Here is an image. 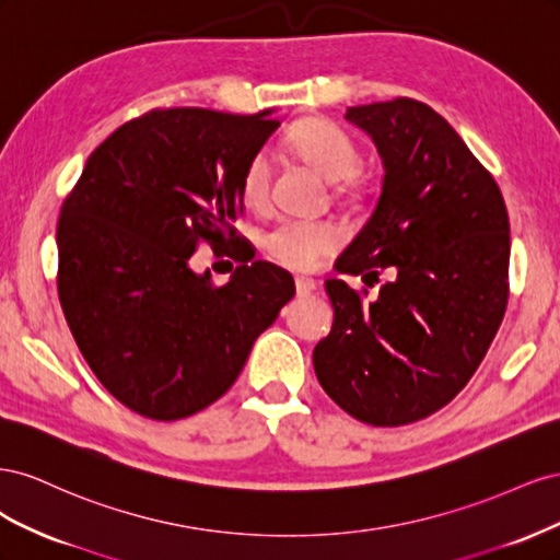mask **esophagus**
Returning a JSON list of instances; mask_svg holds the SVG:
<instances>
[{"mask_svg":"<svg viewBox=\"0 0 560 560\" xmlns=\"http://www.w3.org/2000/svg\"><path fill=\"white\" fill-rule=\"evenodd\" d=\"M296 292L299 294H313L317 290V282L313 278H296Z\"/></svg>","mask_w":560,"mask_h":560,"instance_id":"34e87169","label":"esophagus"}]
</instances>
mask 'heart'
Here are the masks:
<instances>
[{
    "label": "heart",
    "mask_w": 560,
    "mask_h": 560,
    "mask_svg": "<svg viewBox=\"0 0 560 560\" xmlns=\"http://www.w3.org/2000/svg\"><path fill=\"white\" fill-rule=\"evenodd\" d=\"M287 142L329 182L350 177L360 165L358 144L350 140L346 130L331 121H303L290 130ZM268 182L270 161L266 151H259L247 163V171L243 175L241 189L247 206H261L268 196ZM338 243H341V231L336 224L313 222V219H280L264 235V247L270 257L296 270L317 266L322 254L331 252Z\"/></svg>",
    "instance_id": "b5f03b06"
}]
</instances>
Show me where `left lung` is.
I'll return each mask as SVG.
<instances>
[{"label":"left lung","mask_w":560,"mask_h":560,"mask_svg":"<svg viewBox=\"0 0 560 560\" xmlns=\"http://www.w3.org/2000/svg\"><path fill=\"white\" fill-rule=\"evenodd\" d=\"M346 118L371 135L385 175L336 270L374 287L385 268L393 280L374 301L327 280L334 325L313 364L352 418L409 425L460 393L493 343L510 296V217L493 175L425 103L397 97Z\"/></svg>","instance_id":"1"}]
</instances>
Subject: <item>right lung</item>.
<instances>
[{"label":"right lung","mask_w":560,"mask_h":560,"mask_svg":"<svg viewBox=\"0 0 560 560\" xmlns=\"http://www.w3.org/2000/svg\"><path fill=\"white\" fill-rule=\"evenodd\" d=\"M270 114L151 109L93 151L62 202L65 319L97 381L135 413L179 420L217 401L294 296V278L252 261L233 229L247 163L280 126ZM202 240L236 245L242 266L226 285L190 270Z\"/></svg>","instance_id":"add662e5"}]
</instances>
